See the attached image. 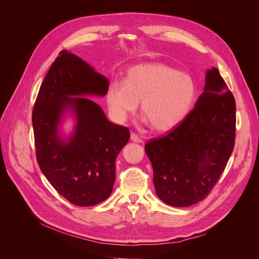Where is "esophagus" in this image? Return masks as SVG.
I'll return each instance as SVG.
<instances>
[{
  "label": "esophagus",
  "instance_id": "1",
  "mask_svg": "<svg viewBox=\"0 0 259 259\" xmlns=\"http://www.w3.org/2000/svg\"><path fill=\"white\" fill-rule=\"evenodd\" d=\"M131 141L134 142V143H137V144H141L143 142L141 137L135 133H131Z\"/></svg>",
  "mask_w": 259,
  "mask_h": 259
}]
</instances>
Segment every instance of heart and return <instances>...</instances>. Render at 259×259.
I'll use <instances>...</instances> for the list:
<instances>
[{"mask_svg": "<svg viewBox=\"0 0 259 259\" xmlns=\"http://www.w3.org/2000/svg\"><path fill=\"white\" fill-rule=\"evenodd\" d=\"M196 97L194 79L163 63H143L129 68L124 82H111L106 93L115 120L124 122L140 102L141 113L158 132L177 127L191 111Z\"/></svg>", "mask_w": 259, "mask_h": 259, "instance_id": "heart-1", "label": "heart"}]
</instances>
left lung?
<instances>
[{
  "mask_svg": "<svg viewBox=\"0 0 259 259\" xmlns=\"http://www.w3.org/2000/svg\"><path fill=\"white\" fill-rule=\"evenodd\" d=\"M235 124L234 97L213 67L195 108L173 131L145 146L158 198L187 207L207 197L231 156Z\"/></svg>",
  "mask_w": 259,
  "mask_h": 259,
  "instance_id": "8db88e82",
  "label": "left lung"
}]
</instances>
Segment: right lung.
Returning <instances> with one entry per match:
<instances>
[{
    "label": "right lung",
    "instance_id": "add662e5",
    "mask_svg": "<svg viewBox=\"0 0 259 259\" xmlns=\"http://www.w3.org/2000/svg\"><path fill=\"white\" fill-rule=\"evenodd\" d=\"M106 77L66 50L51 65L32 111L38 165L56 191L77 206L106 200L115 180V159L129 142L127 127L110 123L95 102L84 97L105 96ZM77 116L75 134L68 142L58 136L65 108Z\"/></svg>",
    "mask_w": 259,
    "mask_h": 259
}]
</instances>
